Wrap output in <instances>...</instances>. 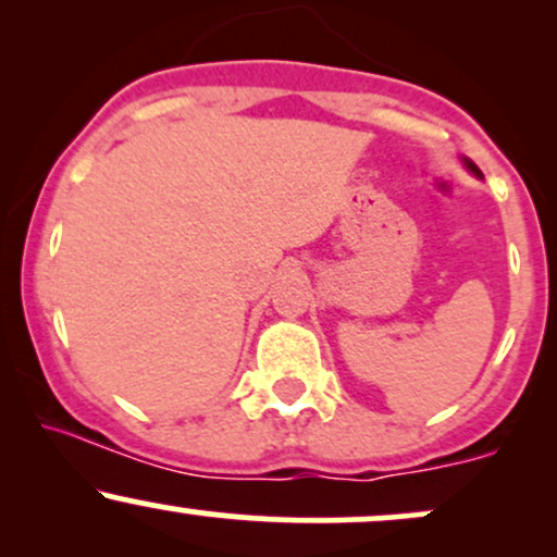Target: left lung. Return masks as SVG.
I'll return each instance as SVG.
<instances>
[{
    "mask_svg": "<svg viewBox=\"0 0 557 557\" xmlns=\"http://www.w3.org/2000/svg\"><path fill=\"white\" fill-rule=\"evenodd\" d=\"M461 162H463V168H466V170H469V172H474V175H476V177H482V170H479V168H476V164H474V162H471V159H466V157H463V159H461Z\"/></svg>",
    "mask_w": 557,
    "mask_h": 557,
    "instance_id": "8db88e82",
    "label": "left lung"
}]
</instances>
